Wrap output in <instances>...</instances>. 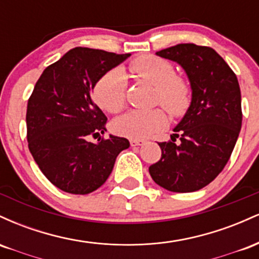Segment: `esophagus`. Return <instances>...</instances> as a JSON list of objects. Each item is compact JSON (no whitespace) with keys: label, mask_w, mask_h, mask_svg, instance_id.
I'll use <instances>...</instances> for the list:
<instances>
[{"label":"esophagus","mask_w":259,"mask_h":259,"mask_svg":"<svg viewBox=\"0 0 259 259\" xmlns=\"http://www.w3.org/2000/svg\"><path fill=\"white\" fill-rule=\"evenodd\" d=\"M145 142H146L145 140H130V145H132V146H142V145H145Z\"/></svg>","instance_id":"obj_1"}]
</instances>
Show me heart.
I'll list each match as a JSON object with an SVG mask.
<instances>
[{
    "instance_id": "1",
    "label": "heart",
    "mask_w": 259,
    "mask_h": 259,
    "mask_svg": "<svg viewBox=\"0 0 259 259\" xmlns=\"http://www.w3.org/2000/svg\"><path fill=\"white\" fill-rule=\"evenodd\" d=\"M130 70L139 79L156 88V102L173 115H181L190 105L191 91L187 82L175 75L174 67L165 59L141 56L134 59ZM125 75L120 69L111 70L95 86V100L103 111L118 113L125 102ZM167 125V115L162 109L130 111L112 124L113 132L129 139H145Z\"/></svg>"
}]
</instances>
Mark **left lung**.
Segmentation results:
<instances>
[{"mask_svg":"<svg viewBox=\"0 0 259 259\" xmlns=\"http://www.w3.org/2000/svg\"><path fill=\"white\" fill-rule=\"evenodd\" d=\"M178 63L191 88V103L170 136L159 142L162 157L148 168L153 181L173 192H192L218 177L230 158L242 124L236 75L214 50L179 44L156 52ZM181 142L175 144L176 138Z\"/></svg>","mask_w":259,"mask_h":259,"instance_id":"1","label":"left lung"}]
</instances>
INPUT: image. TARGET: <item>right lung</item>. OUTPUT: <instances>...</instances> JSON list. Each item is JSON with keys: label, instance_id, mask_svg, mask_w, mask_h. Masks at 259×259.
Returning <instances> with one entry per match:
<instances>
[{"label": "right lung", "instance_id": "1", "mask_svg": "<svg viewBox=\"0 0 259 259\" xmlns=\"http://www.w3.org/2000/svg\"><path fill=\"white\" fill-rule=\"evenodd\" d=\"M130 53L75 47L41 74L28 101L29 150L38 168L55 186L86 195L105 184L115 159L130 146L129 140L106 132L107 117L92 102L94 88Z\"/></svg>", "mask_w": 259, "mask_h": 259}]
</instances>
